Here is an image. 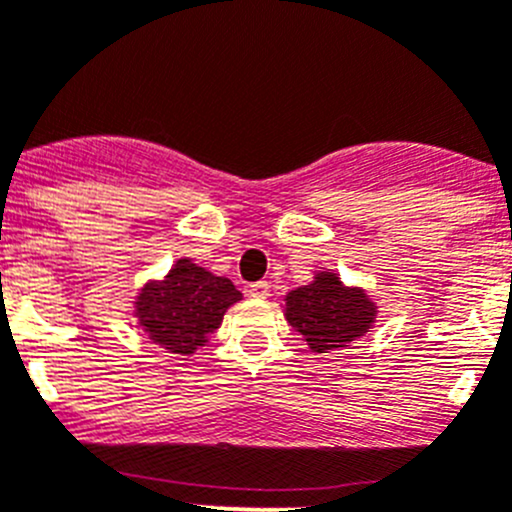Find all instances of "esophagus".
<instances>
[{
	"label": "esophagus",
	"instance_id": "34e87169",
	"mask_svg": "<svg viewBox=\"0 0 512 512\" xmlns=\"http://www.w3.org/2000/svg\"><path fill=\"white\" fill-rule=\"evenodd\" d=\"M247 295L255 297V300H265V297L270 295V282H265V280L252 282V285L247 287Z\"/></svg>",
	"mask_w": 512,
	"mask_h": 512
}]
</instances>
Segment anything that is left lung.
I'll return each mask as SVG.
<instances>
[{
  "label": "left lung",
  "mask_w": 512,
  "mask_h": 512,
  "mask_svg": "<svg viewBox=\"0 0 512 512\" xmlns=\"http://www.w3.org/2000/svg\"><path fill=\"white\" fill-rule=\"evenodd\" d=\"M377 305L360 287L342 285L335 272H317L310 285L287 292L285 317L312 352L345 347L372 327Z\"/></svg>",
  "instance_id": "obj_1"
}]
</instances>
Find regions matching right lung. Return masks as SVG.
Masks as SVG:
<instances>
[{
  "instance_id": "1",
  "label": "right lung",
  "mask_w": 512,
  "mask_h": 512,
  "mask_svg": "<svg viewBox=\"0 0 512 512\" xmlns=\"http://www.w3.org/2000/svg\"><path fill=\"white\" fill-rule=\"evenodd\" d=\"M242 292L227 277L182 257L165 280H152L137 292L135 317L155 345L175 355H192L222 325L227 307Z\"/></svg>"
}]
</instances>
